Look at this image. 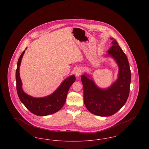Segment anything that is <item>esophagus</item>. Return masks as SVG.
<instances>
[{
  "mask_svg": "<svg viewBox=\"0 0 149 149\" xmlns=\"http://www.w3.org/2000/svg\"><path fill=\"white\" fill-rule=\"evenodd\" d=\"M82 74V70L80 68H77L75 70V75L77 77H79Z\"/></svg>",
  "mask_w": 149,
  "mask_h": 149,
  "instance_id": "esophagus-1",
  "label": "esophagus"
}]
</instances>
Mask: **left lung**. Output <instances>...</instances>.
<instances>
[{"label": "left lung", "mask_w": 149, "mask_h": 149, "mask_svg": "<svg viewBox=\"0 0 149 149\" xmlns=\"http://www.w3.org/2000/svg\"><path fill=\"white\" fill-rule=\"evenodd\" d=\"M111 40L113 46L108 51V55L113 57L118 65L117 80L110 88L101 89L84 75L81 77L85 107L92 113L103 117L116 113L126 103L130 93L131 78L127 57L116 40L112 38Z\"/></svg>", "instance_id": "obj_1"}]
</instances>
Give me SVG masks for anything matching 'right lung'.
<instances>
[{"label":"right lung","mask_w":149,"mask_h":149,"mask_svg":"<svg viewBox=\"0 0 149 149\" xmlns=\"http://www.w3.org/2000/svg\"><path fill=\"white\" fill-rule=\"evenodd\" d=\"M24 52L25 50L18 58L15 72L16 88L19 98L31 112L37 116H47L56 113L64 106L69 89L76 80L75 77L72 75L66 78L56 91L49 96L40 98L29 96L22 90L19 76V66Z\"/></svg>","instance_id":"obj_1"}]
</instances>
